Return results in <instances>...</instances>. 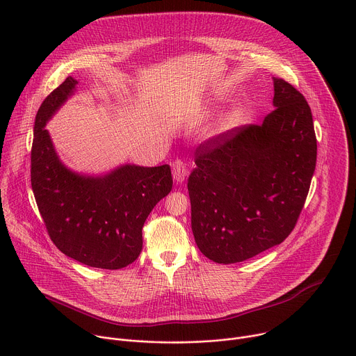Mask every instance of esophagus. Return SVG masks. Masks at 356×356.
Segmentation results:
<instances>
[{"label":"esophagus","instance_id":"obj_1","mask_svg":"<svg viewBox=\"0 0 356 356\" xmlns=\"http://www.w3.org/2000/svg\"><path fill=\"white\" fill-rule=\"evenodd\" d=\"M172 173H173V179L176 183H183L184 179L187 177L188 175V169H187V165L183 162V161H176L173 165H172Z\"/></svg>","mask_w":356,"mask_h":356}]
</instances>
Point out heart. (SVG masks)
<instances>
[{
    "label": "heart",
    "instance_id": "heart-1",
    "mask_svg": "<svg viewBox=\"0 0 356 356\" xmlns=\"http://www.w3.org/2000/svg\"><path fill=\"white\" fill-rule=\"evenodd\" d=\"M239 117H241V113H239L238 110L231 111V114H229V115H228V118H227V125H228V127H231V125L236 124V122H238V120H239Z\"/></svg>",
    "mask_w": 356,
    "mask_h": 356
}]
</instances>
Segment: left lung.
Returning a JSON list of instances; mask_svg holds the SVG:
<instances>
[{"label": "left lung", "mask_w": 356, "mask_h": 356, "mask_svg": "<svg viewBox=\"0 0 356 356\" xmlns=\"http://www.w3.org/2000/svg\"><path fill=\"white\" fill-rule=\"evenodd\" d=\"M273 107L261 125H242L195 149L187 183L191 229L202 255L236 264L282 243L307 198L317 162L312 110L273 77Z\"/></svg>", "instance_id": "obj_1"}]
</instances>
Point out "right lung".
Here are the masks:
<instances>
[{"mask_svg":"<svg viewBox=\"0 0 356 356\" xmlns=\"http://www.w3.org/2000/svg\"><path fill=\"white\" fill-rule=\"evenodd\" d=\"M67 77L38 110L31 152V183L39 213L54 243L66 257L99 269H121L142 250V227L173 186L169 165H122L90 176L66 168L47 129V121L74 94Z\"/></svg>","mask_w":356,"mask_h":356,"instance_id":"1","label":"right lung"}]
</instances>
